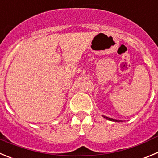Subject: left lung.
I'll return each mask as SVG.
<instances>
[{"label":"left lung","mask_w":158,"mask_h":158,"mask_svg":"<svg viewBox=\"0 0 158 158\" xmlns=\"http://www.w3.org/2000/svg\"><path fill=\"white\" fill-rule=\"evenodd\" d=\"M103 117H104V118H106V119H107V120H113V121H119V120H114V119H112V118L107 117V116H103Z\"/></svg>","instance_id":"left-lung-1"}]
</instances>
